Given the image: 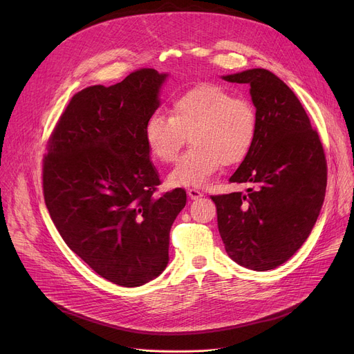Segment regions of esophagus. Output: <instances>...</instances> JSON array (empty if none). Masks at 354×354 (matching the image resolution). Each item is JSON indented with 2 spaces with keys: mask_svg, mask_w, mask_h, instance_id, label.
Masks as SVG:
<instances>
[{
  "mask_svg": "<svg viewBox=\"0 0 354 354\" xmlns=\"http://www.w3.org/2000/svg\"><path fill=\"white\" fill-rule=\"evenodd\" d=\"M188 196H189L191 199H198V198L203 196V194H202L201 191H198V189L192 188V189H188Z\"/></svg>",
  "mask_w": 354,
  "mask_h": 354,
  "instance_id": "34e87169",
  "label": "esophagus"
}]
</instances>
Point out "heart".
Wrapping results in <instances>:
<instances>
[{
  "mask_svg": "<svg viewBox=\"0 0 354 354\" xmlns=\"http://www.w3.org/2000/svg\"><path fill=\"white\" fill-rule=\"evenodd\" d=\"M258 130L254 104L218 84H196L178 95L171 118L153 115L145 126V142L160 163H172L183 145L192 147L167 176L172 187H199L222 165L234 166L251 152Z\"/></svg>",
  "mask_w": 354,
  "mask_h": 354,
  "instance_id": "heart-1",
  "label": "heart"
}]
</instances>
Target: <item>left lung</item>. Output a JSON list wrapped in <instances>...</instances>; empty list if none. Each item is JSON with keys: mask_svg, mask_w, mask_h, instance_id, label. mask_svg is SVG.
<instances>
[{"mask_svg": "<svg viewBox=\"0 0 354 354\" xmlns=\"http://www.w3.org/2000/svg\"><path fill=\"white\" fill-rule=\"evenodd\" d=\"M222 79L250 86L258 130L230 178L247 183V192L211 196L218 230L236 264L267 271L301 248L319 218L327 185L324 149L300 100L274 73L251 68Z\"/></svg>", "mask_w": 354, "mask_h": 354, "instance_id": "8db88e82", "label": "left lung"}]
</instances>
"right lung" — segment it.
Listing matches in <instances>:
<instances>
[{
	"instance_id": "1",
	"label": "right lung",
	"mask_w": 354,
	"mask_h": 354,
	"mask_svg": "<svg viewBox=\"0 0 354 354\" xmlns=\"http://www.w3.org/2000/svg\"><path fill=\"white\" fill-rule=\"evenodd\" d=\"M167 77L140 68L113 86L74 95L43 163L47 209L68 248L122 287L156 278L169 261V232L187 203L176 188L155 196L159 175L145 126Z\"/></svg>"
}]
</instances>
